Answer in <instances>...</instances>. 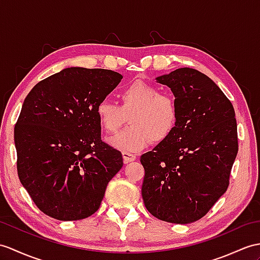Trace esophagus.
<instances>
[{
	"mask_svg": "<svg viewBox=\"0 0 260 260\" xmlns=\"http://www.w3.org/2000/svg\"><path fill=\"white\" fill-rule=\"evenodd\" d=\"M123 155V159H124V162L125 164H128V162L131 161H134L136 159V156L134 154L132 153H127V152H123L122 153Z\"/></svg>",
	"mask_w": 260,
	"mask_h": 260,
	"instance_id": "1",
	"label": "esophagus"
}]
</instances>
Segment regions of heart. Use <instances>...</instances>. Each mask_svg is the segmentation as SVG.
Masks as SVG:
<instances>
[{
	"label": "heart",
	"instance_id": "obj_1",
	"mask_svg": "<svg viewBox=\"0 0 260 260\" xmlns=\"http://www.w3.org/2000/svg\"><path fill=\"white\" fill-rule=\"evenodd\" d=\"M118 105L103 101L95 115L108 134L115 133L128 116L129 127L111 137L108 144L123 152H140L152 141L161 143L170 137L178 122V107L172 96L160 94L158 87L135 81L117 94Z\"/></svg>",
	"mask_w": 260,
	"mask_h": 260
}]
</instances>
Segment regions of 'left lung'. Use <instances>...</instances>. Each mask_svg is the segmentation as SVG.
Here are the masks:
<instances>
[{
	"instance_id": "8db88e82",
	"label": "left lung",
	"mask_w": 260,
	"mask_h": 260,
	"mask_svg": "<svg viewBox=\"0 0 260 260\" xmlns=\"http://www.w3.org/2000/svg\"><path fill=\"white\" fill-rule=\"evenodd\" d=\"M178 107L173 134L141 156L145 207L160 220L189 224L224 195L238 153L235 111L214 81L182 68L156 77Z\"/></svg>"
}]
</instances>
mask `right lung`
<instances>
[{"label": "right lung", "mask_w": 260, "mask_h": 260, "mask_svg": "<svg viewBox=\"0 0 260 260\" xmlns=\"http://www.w3.org/2000/svg\"><path fill=\"white\" fill-rule=\"evenodd\" d=\"M123 76L68 68L39 82L14 128L17 174L34 204L58 220L87 218L100 208L122 154L101 140L95 111Z\"/></svg>", "instance_id": "add662e5"}]
</instances>
